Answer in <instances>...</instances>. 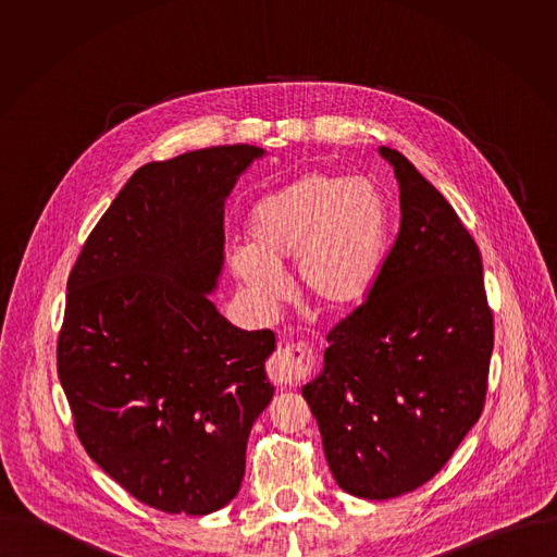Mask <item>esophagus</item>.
<instances>
[{
    "instance_id": "34e87169",
    "label": "esophagus",
    "mask_w": 557,
    "mask_h": 557,
    "mask_svg": "<svg viewBox=\"0 0 557 557\" xmlns=\"http://www.w3.org/2000/svg\"><path fill=\"white\" fill-rule=\"evenodd\" d=\"M318 356L309 343H289L278 347L268 362V375L274 384L298 386L315 369Z\"/></svg>"
}]
</instances>
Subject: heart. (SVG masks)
I'll list each match as a JSON object with an SVG mask.
<instances>
[{
  "instance_id": "obj_1",
  "label": "heart",
  "mask_w": 557,
  "mask_h": 557,
  "mask_svg": "<svg viewBox=\"0 0 557 557\" xmlns=\"http://www.w3.org/2000/svg\"><path fill=\"white\" fill-rule=\"evenodd\" d=\"M391 214L382 190L360 177L311 169L255 203L248 246L230 268L255 305L285 298L281 268L296 259L298 289L325 313L358 307L382 270Z\"/></svg>"
}]
</instances>
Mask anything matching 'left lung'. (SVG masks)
<instances>
[{"mask_svg": "<svg viewBox=\"0 0 557 557\" xmlns=\"http://www.w3.org/2000/svg\"><path fill=\"white\" fill-rule=\"evenodd\" d=\"M400 227L367 300L338 321L302 388L336 484L391 499L435 476L484 407L493 351L476 242L397 150Z\"/></svg>", "mask_w": 557, "mask_h": 557, "instance_id": "left-lung-1", "label": "left lung"}]
</instances>
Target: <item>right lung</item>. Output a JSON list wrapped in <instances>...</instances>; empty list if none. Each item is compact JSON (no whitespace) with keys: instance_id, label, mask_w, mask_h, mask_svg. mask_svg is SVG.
<instances>
[{"instance_id":"add662e5","label":"right lung","mask_w":557,"mask_h":557,"mask_svg":"<svg viewBox=\"0 0 557 557\" xmlns=\"http://www.w3.org/2000/svg\"><path fill=\"white\" fill-rule=\"evenodd\" d=\"M265 150L219 146L133 173L69 276L58 375L87 455L139 502L184 515L230 504L274 386V332H246L208 294L225 199Z\"/></svg>"}]
</instances>
